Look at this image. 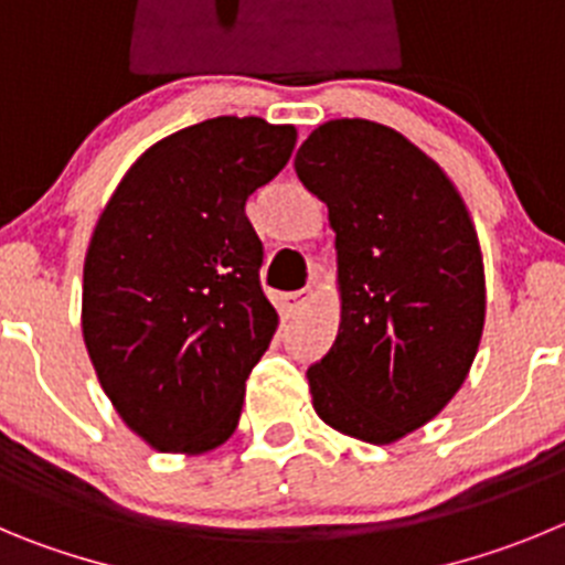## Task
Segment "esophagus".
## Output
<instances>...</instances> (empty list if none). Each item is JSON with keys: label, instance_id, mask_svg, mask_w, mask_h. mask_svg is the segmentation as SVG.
Masks as SVG:
<instances>
[{"label": "esophagus", "instance_id": "34e87169", "mask_svg": "<svg viewBox=\"0 0 565 565\" xmlns=\"http://www.w3.org/2000/svg\"><path fill=\"white\" fill-rule=\"evenodd\" d=\"M309 301H312V289H298V292H287V295H284V307H287L289 315L303 312Z\"/></svg>", "mask_w": 565, "mask_h": 565}]
</instances>
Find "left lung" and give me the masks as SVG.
<instances>
[{"mask_svg": "<svg viewBox=\"0 0 565 565\" xmlns=\"http://www.w3.org/2000/svg\"><path fill=\"white\" fill-rule=\"evenodd\" d=\"M295 174L327 202L340 327L307 371L329 428L394 445L441 414L479 352L487 289L479 233L439 162L374 120L320 124Z\"/></svg>", "mask_w": 565, "mask_h": 565, "instance_id": "left-lung-1", "label": "left lung"}]
</instances>
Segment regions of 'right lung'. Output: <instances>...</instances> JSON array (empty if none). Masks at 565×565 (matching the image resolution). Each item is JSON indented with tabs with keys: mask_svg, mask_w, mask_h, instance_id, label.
I'll return each mask as SVG.
<instances>
[{
	"mask_svg": "<svg viewBox=\"0 0 565 565\" xmlns=\"http://www.w3.org/2000/svg\"><path fill=\"white\" fill-rule=\"evenodd\" d=\"M295 126L213 118L131 162L84 258L81 332L126 428L162 454L233 436L278 312L258 284L247 196L287 166Z\"/></svg>",
	"mask_w": 565,
	"mask_h": 565,
	"instance_id": "add662e5",
	"label": "right lung"
}]
</instances>
